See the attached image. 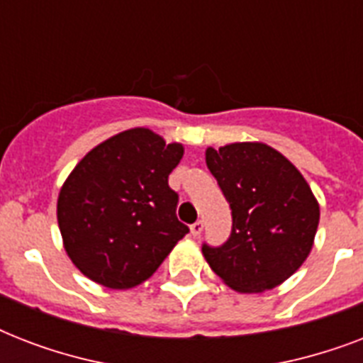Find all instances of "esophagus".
<instances>
[{"label":"esophagus","mask_w":363,"mask_h":363,"mask_svg":"<svg viewBox=\"0 0 363 363\" xmlns=\"http://www.w3.org/2000/svg\"><path fill=\"white\" fill-rule=\"evenodd\" d=\"M203 232V220H198V222H194L192 226H190V233H192L194 238H198L199 233Z\"/></svg>","instance_id":"obj_1"}]
</instances>
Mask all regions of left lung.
<instances>
[{"mask_svg": "<svg viewBox=\"0 0 363 363\" xmlns=\"http://www.w3.org/2000/svg\"><path fill=\"white\" fill-rule=\"evenodd\" d=\"M205 162L232 209L230 239L218 248H201L211 269L239 294L282 284L307 259L320 220L303 175L258 141L209 147Z\"/></svg>", "mask_w": 363, "mask_h": 363, "instance_id": "1", "label": "left lung"}]
</instances>
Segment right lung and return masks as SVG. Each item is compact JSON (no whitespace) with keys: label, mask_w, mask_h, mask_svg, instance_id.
<instances>
[{"label":"right lung","mask_w":363,"mask_h":363,"mask_svg":"<svg viewBox=\"0 0 363 363\" xmlns=\"http://www.w3.org/2000/svg\"><path fill=\"white\" fill-rule=\"evenodd\" d=\"M184 147L131 128L94 147L60 188V233L69 259L101 286L128 290L152 277L188 226L167 177Z\"/></svg>","instance_id":"1"}]
</instances>
